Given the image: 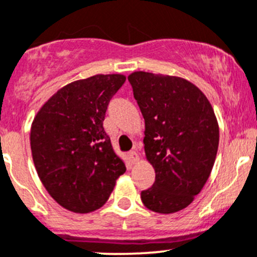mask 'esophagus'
I'll list each match as a JSON object with an SVG mask.
<instances>
[{
    "label": "esophagus",
    "instance_id": "obj_1",
    "mask_svg": "<svg viewBox=\"0 0 257 257\" xmlns=\"http://www.w3.org/2000/svg\"><path fill=\"white\" fill-rule=\"evenodd\" d=\"M129 158H131V161H132V163H138V161L140 160L139 154H138L136 150H134V151H131V153H129Z\"/></svg>",
    "mask_w": 257,
    "mask_h": 257
}]
</instances>
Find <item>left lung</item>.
<instances>
[{
    "label": "left lung",
    "mask_w": 257,
    "mask_h": 257,
    "mask_svg": "<svg viewBox=\"0 0 257 257\" xmlns=\"http://www.w3.org/2000/svg\"><path fill=\"white\" fill-rule=\"evenodd\" d=\"M128 80L145 120V156L155 170L142 201L160 214L178 212L192 203L212 171L217 117L206 94L182 77L136 71Z\"/></svg>",
    "instance_id": "left-lung-1"
}]
</instances>
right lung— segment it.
<instances>
[{"instance_id": "right-lung-1", "label": "right lung", "mask_w": 257, "mask_h": 257, "mask_svg": "<svg viewBox=\"0 0 257 257\" xmlns=\"http://www.w3.org/2000/svg\"><path fill=\"white\" fill-rule=\"evenodd\" d=\"M120 74L94 75L64 86L43 104L31 128L34 166L48 193L65 209L91 213L109 198L125 165L103 128Z\"/></svg>"}]
</instances>
